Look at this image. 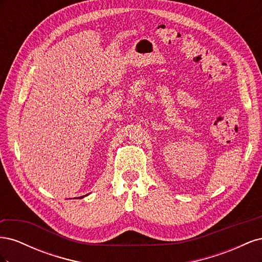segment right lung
<instances>
[{"label":"right lung","mask_w":262,"mask_h":262,"mask_svg":"<svg viewBox=\"0 0 262 262\" xmlns=\"http://www.w3.org/2000/svg\"><path fill=\"white\" fill-rule=\"evenodd\" d=\"M86 195H87V194H86ZM84 196H85V195H83V196H78V198H80V199H82V198H84Z\"/></svg>","instance_id":"obj_1"}]
</instances>
